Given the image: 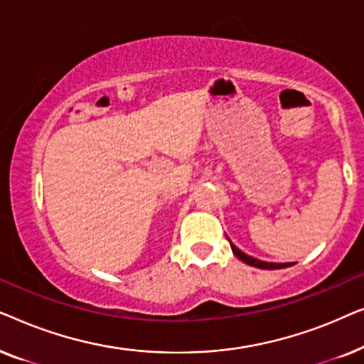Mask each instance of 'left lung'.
<instances>
[{
    "instance_id": "obj_1",
    "label": "left lung",
    "mask_w": 364,
    "mask_h": 364,
    "mask_svg": "<svg viewBox=\"0 0 364 364\" xmlns=\"http://www.w3.org/2000/svg\"><path fill=\"white\" fill-rule=\"evenodd\" d=\"M230 247H232V252L233 255H235L238 260H242L243 263H247V265L250 267H257V268H263V270H280V268H287V267H291L290 263H272V262H262L258 260V258H253L250 255H247V253H243L242 250H238V248L233 245L230 242Z\"/></svg>"
}]
</instances>
